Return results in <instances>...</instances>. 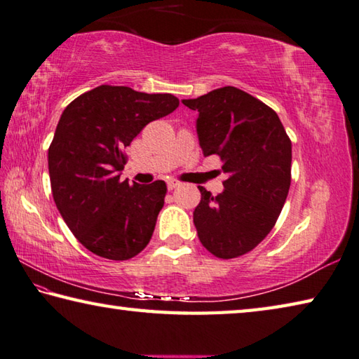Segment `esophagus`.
I'll return each mask as SVG.
<instances>
[{"instance_id": "1", "label": "esophagus", "mask_w": 359, "mask_h": 359, "mask_svg": "<svg viewBox=\"0 0 359 359\" xmlns=\"http://www.w3.org/2000/svg\"><path fill=\"white\" fill-rule=\"evenodd\" d=\"M180 186V183H178V181H175V180H168L167 181V187H168V189L170 191H173V189H176V187H178Z\"/></svg>"}]
</instances>
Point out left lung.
<instances>
[{
	"label": "left lung",
	"mask_w": 359,
	"mask_h": 359,
	"mask_svg": "<svg viewBox=\"0 0 359 359\" xmlns=\"http://www.w3.org/2000/svg\"><path fill=\"white\" fill-rule=\"evenodd\" d=\"M198 111L197 135L205 156L222 161L224 192L194 211L198 240L219 259H236L265 240L284 208L292 183V142L273 109L246 91L224 86L183 99Z\"/></svg>",
	"instance_id": "1"
}]
</instances>
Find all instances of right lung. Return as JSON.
I'll use <instances>...</instances> for the list:
<instances>
[{"instance_id":"obj_1","label":"right lung","mask_w":359,"mask_h":359,"mask_svg":"<svg viewBox=\"0 0 359 359\" xmlns=\"http://www.w3.org/2000/svg\"><path fill=\"white\" fill-rule=\"evenodd\" d=\"M178 105L173 94L100 85L62 111L48 148L52 194L69 230L93 254L129 260L147 248L167 186L119 180L124 148Z\"/></svg>"}]
</instances>
